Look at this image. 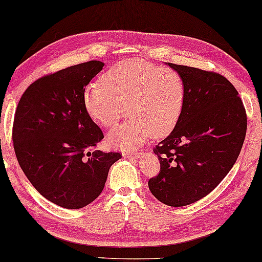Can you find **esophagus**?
<instances>
[{
    "label": "esophagus",
    "mask_w": 262,
    "mask_h": 262,
    "mask_svg": "<svg viewBox=\"0 0 262 262\" xmlns=\"http://www.w3.org/2000/svg\"><path fill=\"white\" fill-rule=\"evenodd\" d=\"M140 152H122V157L124 158H132V157H138Z\"/></svg>",
    "instance_id": "34e87169"
}]
</instances>
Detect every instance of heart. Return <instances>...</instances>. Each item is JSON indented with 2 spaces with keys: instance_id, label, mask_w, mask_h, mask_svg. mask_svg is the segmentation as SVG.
<instances>
[{
  "instance_id": "1",
  "label": "heart",
  "mask_w": 262,
  "mask_h": 262,
  "mask_svg": "<svg viewBox=\"0 0 262 262\" xmlns=\"http://www.w3.org/2000/svg\"><path fill=\"white\" fill-rule=\"evenodd\" d=\"M184 83L170 68L136 59L118 62L103 76V83L86 87L84 103L89 115L106 128L126 114L130 119L109 132L107 142L116 148L133 150L152 134L161 137L177 125L184 104Z\"/></svg>"
}]
</instances>
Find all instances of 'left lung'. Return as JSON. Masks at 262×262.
Here are the masks:
<instances>
[{
	"label": "left lung",
	"instance_id": "1",
	"mask_svg": "<svg viewBox=\"0 0 262 262\" xmlns=\"http://www.w3.org/2000/svg\"><path fill=\"white\" fill-rule=\"evenodd\" d=\"M181 75L184 104L177 125L155 147L159 175L148 188L169 207H184L213 191L233 168L247 133L238 92L224 76L167 63Z\"/></svg>",
	"mask_w": 262,
	"mask_h": 262
}]
</instances>
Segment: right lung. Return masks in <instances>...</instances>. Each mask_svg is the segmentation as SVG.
<instances>
[{"label":"right lung","instance_id":"1","mask_svg":"<svg viewBox=\"0 0 262 262\" xmlns=\"http://www.w3.org/2000/svg\"><path fill=\"white\" fill-rule=\"evenodd\" d=\"M104 63L89 61L29 85L15 110L12 140L26 177L49 201L80 209L103 191L118 152H91L103 138L84 103L85 87Z\"/></svg>","mask_w":262,"mask_h":262}]
</instances>
